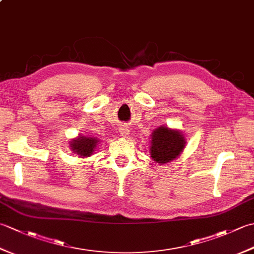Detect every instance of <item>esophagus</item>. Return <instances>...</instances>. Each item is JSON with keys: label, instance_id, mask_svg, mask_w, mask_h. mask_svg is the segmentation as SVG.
<instances>
[{"label": "esophagus", "instance_id": "esophagus-1", "mask_svg": "<svg viewBox=\"0 0 254 254\" xmlns=\"http://www.w3.org/2000/svg\"><path fill=\"white\" fill-rule=\"evenodd\" d=\"M120 134H121V136L127 137V136H128V134H130V130H128L127 127H120Z\"/></svg>", "mask_w": 254, "mask_h": 254}]
</instances>
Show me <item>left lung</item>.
I'll use <instances>...</instances> for the list:
<instances>
[{"mask_svg": "<svg viewBox=\"0 0 254 254\" xmlns=\"http://www.w3.org/2000/svg\"><path fill=\"white\" fill-rule=\"evenodd\" d=\"M150 157L159 165H164L176 159L186 146V138L178 130L167 127H158L152 133Z\"/></svg>", "mask_w": 254, "mask_h": 254, "instance_id": "8db88e82", "label": "left lung"}]
</instances>
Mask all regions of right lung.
Here are the masks:
<instances>
[{
    "label": "right lung",
    "mask_w": 254,
    "mask_h": 254,
    "mask_svg": "<svg viewBox=\"0 0 254 254\" xmlns=\"http://www.w3.org/2000/svg\"><path fill=\"white\" fill-rule=\"evenodd\" d=\"M99 139L91 136H82L72 139L69 142V146L74 153H76L79 157H89L94 154V150L98 144Z\"/></svg>",
    "instance_id": "add662e5"
}]
</instances>
